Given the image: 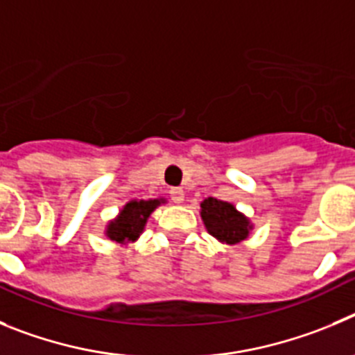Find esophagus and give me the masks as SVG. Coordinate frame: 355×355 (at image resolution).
Returning <instances> with one entry per match:
<instances>
[{
	"instance_id": "obj_1",
	"label": "esophagus",
	"mask_w": 355,
	"mask_h": 355,
	"mask_svg": "<svg viewBox=\"0 0 355 355\" xmlns=\"http://www.w3.org/2000/svg\"><path fill=\"white\" fill-rule=\"evenodd\" d=\"M170 196H171V200H173V203H177V205L184 203V200H185V193L180 189V187H173V189L170 191Z\"/></svg>"
}]
</instances>
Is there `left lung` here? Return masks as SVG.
Returning <instances> with one entry per match:
<instances>
[{
	"label": "left lung",
	"instance_id": "8db88e82",
	"mask_svg": "<svg viewBox=\"0 0 355 355\" xmlns=\"http://www.w3.org/2000/svg\"><path fill=\"white\" fill-rule=\"evenodd\" d=\"M200 216L207 232L221 244H241L254 228L251 219L244 212H241L230 201L217 200V198H205L201 201Z\"/></svg>",
	"mask_w": 355,
	"mask_h": 355
}]
</instances>
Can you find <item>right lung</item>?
<instances>
[{
  "instance_id": "1",
  "label": "right lung",
  "mask_w": 355,
  "mask_h": 355,
  "mask_svg": "<svg viewBox=\"0 0 355 355\" xmlns=\"http://www.w3.org/2000/svg\"><path fill=\"white\" fill-rule=\"evenodd\" d=\"M168 203L166 198L154 200H130L120 209V212L111 219L104 228V235L114 244L129 245L138 241L139 235L145 232L146 221L157 207Z\"/></svg>"
}]
</instances>
